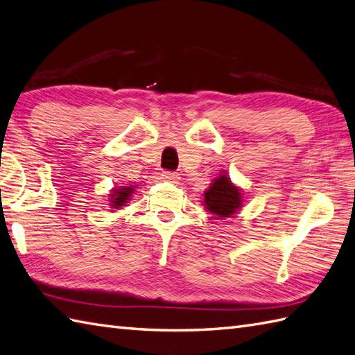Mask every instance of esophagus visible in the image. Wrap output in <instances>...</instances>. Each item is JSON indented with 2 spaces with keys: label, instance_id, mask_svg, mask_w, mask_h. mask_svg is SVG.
<instances>
[{
  "label": "esophagus",
  "instance_id": "34e87169",
  "mask_svg": "<svg viewBox=\"0 0 355 355\" xmlns=\"http://www.w3.org/2000/svg\"><path fill=\"white\" fill-rule=\"evenodd\" d=\"M161 178L164 179V180H167V182H178V179H179V175H176V173H171V171H162V175H161Z\"/></svg>",
  "mask_w": 355,
  "mask_h": 355
}]
</instances>
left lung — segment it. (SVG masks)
<instances>
[{
	"label": "left lung",
	"mask_w": 355,
	"mask_h": 355,
	"mask_svg": "<svg viewBox=\"0 0 355 355\" xmlns=\"http://www.w3.org/2000/svg\"><path fill=\"white\" fill-rule=\"evenodd\" d=\"M203 205L216 218H230L237 214L243 207V191L232 182L226 171L222 170L212 180L208 190L203 193Z\"/></svg>",
	"instance_id": "left-lung-1"
}]
</instances>
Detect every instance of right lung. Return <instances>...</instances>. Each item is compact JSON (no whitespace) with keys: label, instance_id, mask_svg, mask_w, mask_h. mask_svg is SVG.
<instances>
[{"label":"right lung","instance_id":"obj_1","mask_svg":"<svg viewBox=\"0 0 355 355\" xmlns=\"http://www.w3.org/2000/svg\"><path fill=\"white\" fill-rule=\"evenodd\" d=\"M135 188L138 187L130 185V187H116L114 190H111V193H109V208H112L111 211L124 208L132 199V196L135 194Z\"/></svg>","mask_w":355,"mask_h":355}]
</instances>
